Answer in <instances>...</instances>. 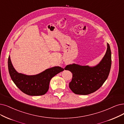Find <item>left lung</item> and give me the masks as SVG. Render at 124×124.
Wrapping results in <instances>:
<instances>
[{
    "label": "left lung",
    "instance_id": "8db88e82",
    "mask_svg": "<svg viewBox=\"0 0 124 124\" xmlns=\"http://www.w3.org/2000/svg\"><path fill=\"white\" fill-rule=\"evenodd\" d=\"M105 55L97 65L93 67L80 66L73 63L67 65L65 70L73 75L69 87L77 95H86L97 91L105 82L109 74L111 65V53L110 46Z\"/></svg>",
    "mask_w": 124,
    "mask_h": 124
}]
</instances>
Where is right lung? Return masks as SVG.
<instances>
[{
  "instance_id": "right-lung-1",
  "label": "right lung",
  "mask_w": 124,
  "mask_h": 124,
  "mask_svg": "<svg viewBox=\"0 0 124 124\" xmlns=\"http://www.w3.org/2000/svg\"><path fill=\"white\" fill-rule=\"evenodd\" d=\"M8 69L13 81L23 93L29 96H41L49 90L51 78L64 70L60 67L55 66L47 69L43 72L34 75H27L19 73L14 68L9 55Z\"/></svg>"
}]
</instances>
